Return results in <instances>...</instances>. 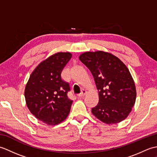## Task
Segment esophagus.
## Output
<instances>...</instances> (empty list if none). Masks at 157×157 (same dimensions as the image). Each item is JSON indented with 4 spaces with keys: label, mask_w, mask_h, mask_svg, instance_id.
<instances>
[{
    "label": "esophagus",
    "mask_w": 157,
    "mask_h": 157,
    "mask_svg": "<svg viewBox=\"0 0 157 157\" xmlns=\"http://www.w3.org/2000/svg\"><path fill=\"white\" fill-rule=\"evenodd\" d=\"M86 92H86V90H83L82 91V92L80 93V94H79L78 95V97H83V96L86 95Z\"/></svg>",
    "instance_id": "obj_1"
}]
</instances>
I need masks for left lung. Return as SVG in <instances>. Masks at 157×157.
I'll return each instance as SVG.
<instances>
[{
    "label": "left lung",
    "instance_id": "obj_1",
    "mask_svg": "<svg viewBox=\"0 0 157 157\" xmlns=\"http://www.w3.org/2000/svg\"><path fill=\"white\" fill-rule=\"evenodd\" d=\"M94 77L99 101L92 113L106 124L122 121L132 111L136 98V86L129 69L111 53L86 52L79 57Z\"/></svg>",
    "mask_w": 157,
    "mask_h": 157
}]
</instances>
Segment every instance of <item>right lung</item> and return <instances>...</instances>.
<instances>
[{"label": "right lung", "mask_w": 157, "mask_h": 157, "mask_svg": "<svg viewBox=\"0 0 157 157\" xmlns=\"http://www.w3.org/2000/svg\"><path fill=\"white\" fill-rule=\"evenodd\" d=\"M72 55L57 52L37 66L25 89L26 105L32 114L49 125L67 118L73 101L68 98L69 83L63 80L61 72Z\"/></svg>", "instance_id": "obj_1"}]
</instances>
